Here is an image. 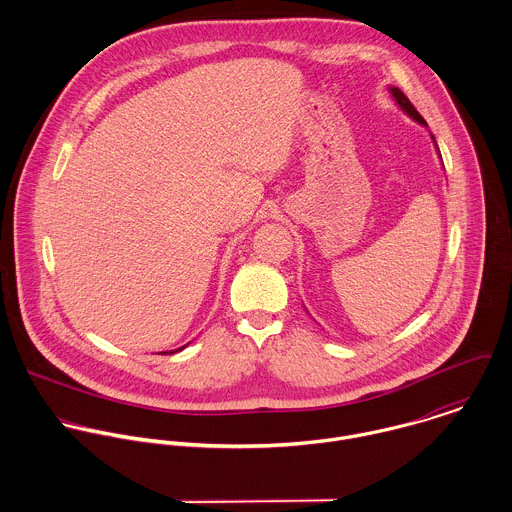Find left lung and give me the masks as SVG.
Instances as JSON below:
<instances>
[{
	"mask_svg": "<svg viewBox=\"0 0 512 512\" xmlns=\"http://www.w3.org/2000/svg\"><path fill=\"white\" fill-rule=\"evenodd\" d=\"M390 93H392V97L396 99V103L400 104L402 106V110H406L408 112L409 116L413 118V120H417L419 124H423L425 126V120H423V116L415 110V106L413 104L409 103L408 97L398 89V87H390ZM431 138H433V134H431ZM433 142H435V138H433ZM437 146V144H435Z\"/></svg>",
	"mask_w": 512,
	"mask_h": 512,
	"instance_id": "left-lung-1",
	"label": "left lung"
}]
</instances>
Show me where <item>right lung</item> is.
Segmentation results:
<instances>
[{
    "label": "right lung",
    "mask_w": 512,
    "mask_h": 512,
    "mask_svg": "<svg viewBox=\"0 0 512 512\" xmlns=\"http://www.w3.org/2000/svg\"><path fill=\"white\" fill-rule=\"evenodd\" d=\"M180 350H182V348H180ZM176 352H178V350H176ZM162 354H168V352H162ZM170 354H174V352H170Z\"/></svg>",
    "instance_id": "add662e5"
}]
</instances>
